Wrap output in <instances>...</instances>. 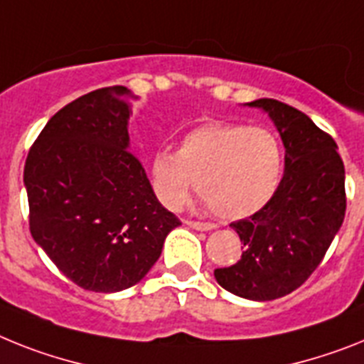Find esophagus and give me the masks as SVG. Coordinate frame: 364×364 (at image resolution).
I'll return each mask as SVG.
<instances>
[{
	"label": "esophagus",
	"instance_id": "34e87169",
	"mask_svg": "<svg viewBox=\"0 0 364 364\" xmlns=\"http://www.w3.org/2000/svg\"><path fill=\"white\" fill-rule=\"evenodd\" d=\"M185 224H187L188 228L196 229V231H213V229L216 228L215 224H207V222H194V220H187Z\"/></svg>",
	"mask_w": 364,
	"mask_h": 364
}]
</instances>
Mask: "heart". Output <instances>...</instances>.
Returning <instances> with one entry per match:
<instances>
[{
  "instance_id": "b5f03b06",
  "label": "heart",
  "mask_w": 364,
  "mask_h": 364,
  "mask_svg": "<svg viewBox=\"0 0 364 364\" xmlns=\"http://www.w3.org/2000/svg\"><path fill=\"white\" fill-rule=\"evenodd\" d=\"M283 173L279 140L264 127L209 122L181 136L176 151L149 161L155 196L166 209L185 205L192 181L203 203L228 220L252 216L276 196Z\"/></svg>"
}]
</instances>
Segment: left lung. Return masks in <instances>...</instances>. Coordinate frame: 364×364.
<instances>
[{
    "mask_svg": "<svg viewBox=\"0 0 364 364\" xmlns=\"http://www.w3.org/2000/svg\"><path fill=\"white\" fill-rule=\"evenodd\" d=\"M246 105L267 112L276 125L285 173L259 213L229 224L244 244L242 257L216 268L215 279L235 296L270 301L304 285L343 225L344 164L335 140L301 111L268 97Z\"/></svg>",
    "mask_w": 364,
    "mask_h": 364,
    "instance_id": "obj_1",
    "label": "left lung"
}]
</instances>
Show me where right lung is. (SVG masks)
Segmentation results:
<instances>
[{
    "label": "right lung",
    "instance_id": "1",
    "mask_svg": "<svg viewBox=\"0 0 364 364\" xmlns=\"http://www.w3.org/2000/svg\"><path fill=\"white\" fill-rule=\"evenodd\" d=\"M125 87L63 107L27 155L23 185L35 242L81 289L120 292L146 277L181 222L159 203L131 151Z\"/></svg>",
    "mask_w": 364,
    "mask_h": 364
}]
</instances>
